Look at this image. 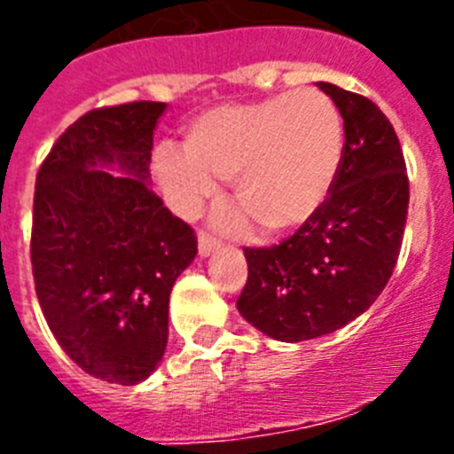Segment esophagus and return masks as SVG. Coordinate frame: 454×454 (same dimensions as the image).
<instances>
[{
  "instance_id": "1",
  "label": "esophagus",
  "mask_w": 454,
  "mask_h": 454,
  "mask_svg": "<svg viewBox=\"0 0 454 454\" xmlns=\"http://www.w3.org/2000/svg\"><path fill=\"white\" fill-rule=\"evenodd\" d=\"M198 243H200V254H202V256H208L211 252L218 250V247H220L218 236H214L211 231H207V230L198 231Z\"/></svg>"
}]
</instances>
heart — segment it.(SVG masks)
<instances>
[{"label":"heart","instance_id":"b5f03b06","mask_svg":"<svg viewBox=\"0 0 454 454\" xmlns=\"http://www.w3.org/2000/svg\"><path fill=\"white\" fill-rule=\"evenodd\" d=\"M343 120L323 90L298 88L250 104H224L192 120L184 154L161 150L156 172L186 211L231 182L243 214L263 234H284L323 207L343 161Z\"/></svg>","mask_w":454,"mask_h":454}]
</instances>
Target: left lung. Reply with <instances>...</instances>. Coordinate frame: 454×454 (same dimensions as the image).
Here are the masks:
<instances>
[{
  "instance_id": "8db88e82",
  "label": "left lung",
  "mask_w": 454,
  "mask_h": 454,
  "mask_svg": "<svg viewBox=\"0 0 454 454\" xmlns=\"http://www.w3.org/2000/svg\"><path fill=\"white\" fill-rule=\"evenodd\" d=\"M343 118V161L330 195L270 247H243L247 282L236 307L277 340L316 339L364 314L398 263L409 207L404 154L375 102L318 83Z\"/></svg>"
}]
</instances>
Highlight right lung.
I'll return each instance as SVG.
<instances>
[{
	"label": "right lung",
	"mask_w": 454,
	"mask_h": 454,
	"mask_svg": "<svg viewBox=\"0 0 454 454\" xmlns=\"http://www.w3.org/2000/svg\"><path fill=\"white\" fill-rule=\"evenodd\" d=\"M163 111V102L92 108L35 175L31 268L43 316L79 368L124 387L161 362L172 284L198 254L191 224L150 186Z\"/></svg>",
	"instance_id": "right-lung-1"
}]
</instances>
